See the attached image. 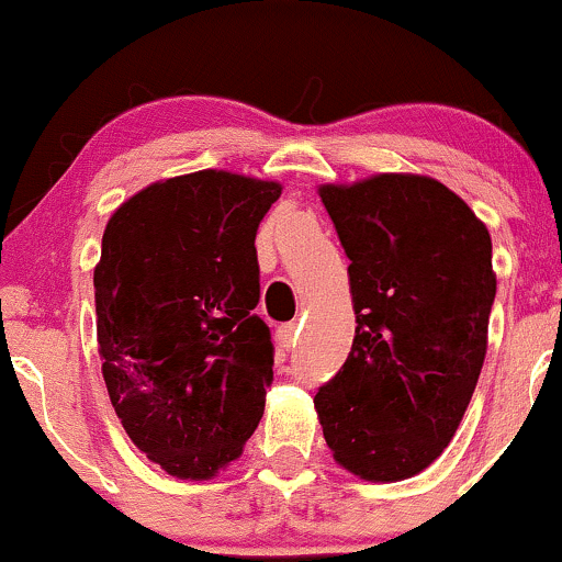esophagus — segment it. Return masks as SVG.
<instances>
[{"label": "esophagus", "instance_id": "esophagus-1", "mask_svg": "<svg viewBox=\"0 0 562 562\" xmlns=\"http://www.w3.org/2000/svg\"><path fill=\"white\" fill-rule=\"evenodd\" d=\"M277 340H280V346L290 351V348H295V340H299V325L295 322H290V325H282L280 330H277Z\"/></svg>", "mask_w": 562, "mask_h": 562}]
</instances>
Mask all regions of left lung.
<instances>
[{
    "label": "left lung",
    "mask_w": 562,
    "mask_h": 562,
    "mask_svg": "<svg viewBox=\"0 0 562 562\" xmlns=\"http://www.w3.org/2000/svg\"><path fill=\"white\" fill-rule=\"evenodd\" d=\"M348 256L357 335L314 396L335 462L404 481L441 457L486 359L492 237L460 195L420 173L322 184Z\"/></svg>",
    "instance_id": "left-lung-1"
}]
</instances>
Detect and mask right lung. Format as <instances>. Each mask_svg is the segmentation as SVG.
Listing matches in <instances>:
<instances>
[{
	"label": "right lung",
	"instance_id": "add662e5",
	"mask_svg": "<svg viewBox=\"0 0 562 562\" xmlns=\"http://www.w3.org/2000/svg\"><path fill=\"white\" fill-rule=\"evenodd\" d=\"M282 184L205 169L115 209L94 267L97 344L115 415L169 475L209 481L243 454L272 385L256 229Z\"/></svg>",
	"mask_w": 562,
	"mask_h": 562
}]
</instances>
